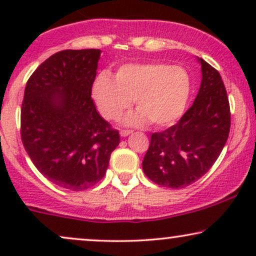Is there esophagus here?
<instances>
[{
	"mask_svg": "<svg viewBox=\"0 0 256 256\" xmlns=\"http://www.w3.org/2000/svg\"><path fill=\"white\" fill-rule=\"evenodd\" d=\"M131 134L130 130H122V131H120V136H122V137L128 136V134Z\"/></svg>",
	"mask_w": 256,
	"mask_h": 256,
	"instance_id": "obj_1",
	"label": "esophagus"
}]
</instances>
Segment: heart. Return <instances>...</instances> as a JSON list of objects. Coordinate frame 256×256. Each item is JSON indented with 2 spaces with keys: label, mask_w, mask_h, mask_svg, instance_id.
Masks as SVG:
<instances>
[{
  "label": "heart",
  "mask_w": 256,
  "mask_h": 256,
  "mask_svg": "<svg viewBox=\"0 0 256 256\" xmlns=\"http://www.w3.org/2000/svg\"><path fill=\"white\" fill-rule=\"evenodd\" d=\"M92 98L102 116L116 120L132 104L138 110L124 119L125 125H171L183 114L190 96V78L180 66L162 62L126 64L116 77L104 71L92 84Z\"/></svg>",
  "instance_id": "obj_1"
}]
</instances>
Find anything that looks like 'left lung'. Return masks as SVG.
I'll use <instances>...</instances> for the list:
<instances>
[{"label": "left lung", "instance_id": "1", "mask_svg": "<svg viewBox=\"0 0 256 256\" xmlns=\"http://www.w3.org/2000/svg\"><path fill=\"white\" fill-rule=\"evenodd\" d=\"M202 80L192 107L177 124L155 132L143 158V172L161 186L180 189L214 165L228 140L230 104L219 72L202 58Z\"/></svg>", "mask_w": 256, "mask_h": 256}]
</instances>
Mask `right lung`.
Segmentation results:
<instances>
[{
    "label": "right lung",
    "mask_w": 256,
    "mask_h": 256,
    "mask_svg": "<svg viewBox=\"0 0 256 256\" xmlns=\"http://www.w3.org/2000/svg\"><path fill=\"white\" fill-rule=\"evenodd\" d=\"M100 55V49L52 55L32 73L22 104V140L32 162L52 183L73 192L104 178L120 142L91 98Z\"/></svg>",
    "instance_id": "right-lung-1"
}]
</instances>
